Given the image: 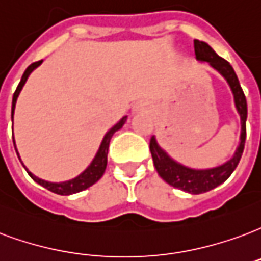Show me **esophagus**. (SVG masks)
Returning a JSON list of instances; mask_svg holds the SVG:
<instances>
[{"instance_id": "1", "label": "esophagus", "mask_w": 261, "mask_h": 261, "mask_svg": "<svg viewBox=\"0 0 261 261\" xmlns=\"http://www.w3.org/2000/svg\"><path fill=\"white\" fill-rule=\"evenodd\" d=\"M144 112H148V105L144 103V102H138L133 108V113H144Z\"/></svg>"}]
</instances>
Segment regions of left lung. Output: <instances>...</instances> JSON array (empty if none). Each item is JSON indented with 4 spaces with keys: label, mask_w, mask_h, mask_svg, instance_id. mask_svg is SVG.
<instances>
[{
    "label": "left lung",
    "mask_w": 261,
    "mask_h": 261,
    "mask_svg": "<svg viewBox=\"0 0 261 261\" xmlns=\"http://www.w3.org/2000/svg\"><path fill=\"white\" fill-rule=\"evenodd\" d=\"M195 47V57L196 61L207 62L210 67H213L214 70L219 71L220 74L225 79V82L228 83L231 92L233 96V103L235 109L238 112L241 117V136H239V145L233 152L231 159L224 162L223 165L216 166V167H209V169H194L190 166H185L179 163L178 160L166 152L159 142L153 136L150 138V153L153 159V165L156 167V171L159 173L162 178L165 179L167 184H170L174 188L188 192V194H203L207 191L214 190L216 187H219L232 174V171L237 169L242 152L245 148V140H246V117H248V105H246V98L241 88L239 80L232 66L229 65V62L219 57L214 49L210 47L209 44H206L199 40L194 41Z\"/></svg>",
    "instance_id": "obj_1"
}]
</instances>
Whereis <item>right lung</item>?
I'll return each mask as SVG.
<instances>
[{
	"label": "right lung",
	"instance_id": "right-lung-1",
	"mask_svg": "<svg viewBox=\"0 0 261 261\" xmlns=\"http://www.w3.org/2000/svg\"><path fill=\"white\" fill-rule=\"evenodd\" d=\"M42 63V61H38V62H34L32 63L30 66L24 70L22 76V80L19 83V86H17L16 91L13 94V98H12V121H13V113H15V106H16V101H17V96L22 91L23 86L26 84L28 82L29 76L32 74L33 70H36L40 65ZM125 120H127V116L124 117H121L120 120L117 121L113 127H112L111 130L108 131L103 137V140H102L101 145H99V149L98 152L95 153L94 156V159L92 162L88 165L83 173L74 177V178L71 179H67V181H62V182H51V181H45V179L42 178H38L37 175H34L32 171H29V169L26 166L23 165V162L20 160V156L17 153V149H16V144H15V138H13V145H15V149H16V153H17V158L19 160L22 162L23 167L26 169V171L29 173V175L32 177L37 184L42 185L44 188H47L48 191H51L54 194H58V195H71V194H77V192H82V191L87 190V188H90L91 185H94L98 181V179L101 178L103 173H105V169H106V165H108V149H109V142H111V138L113 137L116 131H119L124 125Z\"/></svg>",
	"mask_w": 261,
	"mask_h": 261
}]
</instances>
